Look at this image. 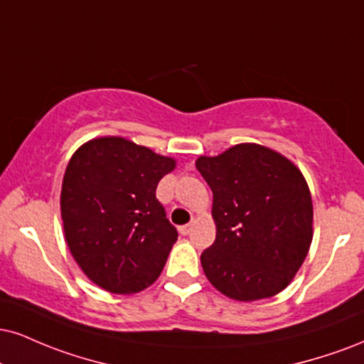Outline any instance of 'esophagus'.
<instances>
[{
  "label": "esophagus",
  "mask_w": 364,
  "mask_h": 364,
  "mask_svg": "<svg viewBox=\"0 0 364 364\" xmlns=\"http://www.w3.org/2000/svg\"><path fill=\"white\" fill-rule=\"evenodd\" d=\"M191 229H193V224H186V225L179 227V232H181L183 235H188L191 232Z\"/></svg>",
  "instance_id": "1"
}]
</instances>
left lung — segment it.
Masks as SVG:
<instances>
[{
	"instance_id": "1",
	"label": "left lung",
	"mask_w": 364,
	"mask_h": 364,
	"mask_svg": "<svg viewBox=\"0 0 364 364\" xmlns=\"http://www.w3.org/2000/svg\"><path fill=\"white\" fill-rule=\"evenodd\" d=\"M196 169L213 193L217 237L201 252L210 283L239 301L277 295L312 242V196L300 169L257 144L201 156Z\"/></svg>"
}]
</instances>
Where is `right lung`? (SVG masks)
Segmentation results:
<instances>
[{"label":"right lung","mask_w":364,"mask_h":364,"mask_svg":"<svg viewBox=\"0 0 364 364\" xmlns=\"http://www.w3.org/2000/svg\"><path fill=\"white\" fill-rule=\"evenodd\" d=\"M174 159L122 137H102L74 152L65 168L60 215L65 242L91 282L137 293L163 271L178 230L156 198Z\"/></svg>","instance_id":"1"}]
</instances>
